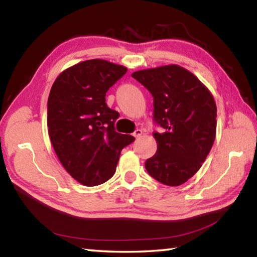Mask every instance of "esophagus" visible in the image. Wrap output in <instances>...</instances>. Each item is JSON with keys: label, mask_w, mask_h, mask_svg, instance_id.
<instances>
[{"label": "esophagus", "mask_w": 257, "mask_h": 257, "mask_svg": "<svg viewBox=\"0 0 257 257\" xmlns=\"http://www.w3.org/2000/svg\"><path fill=\"white\" fill-rule=\"evenodd\" d=\"M134 137H136V138H139V137H141L142 136V135H143V132H142V130L141 129H136V130H135V132H134Z\"/></svg>", "instance_id": "obj_1"}]
</instances>
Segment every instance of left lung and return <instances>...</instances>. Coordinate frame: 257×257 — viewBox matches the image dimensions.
Listing matches in <instances>:
<instances>
[{"instance_id":"left-lung-1","label":"left lung","mask_w":257,"mask_h":257,"mask_svg":"<svg viewBox=\"0 0 257 257\" xmlns=\"http://www.w3.org/2000/svg\"><path fill=\"white\" fill-rule=\"evenodd\" d=\"M153 96V120L163 128L154 132L158 151L147 159L151 177L167 186L186 182L202 167L216 132V105L196 76L170 64L132 75Z\"/></svg>"}]
</instances>
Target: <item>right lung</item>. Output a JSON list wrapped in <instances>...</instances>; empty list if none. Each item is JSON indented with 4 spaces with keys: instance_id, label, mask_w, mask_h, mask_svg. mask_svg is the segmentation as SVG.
<instances>
[{
    "instance_id": "add662e5",
    "label": "right lung",
    "mask_w": 257,
    "mask_h": 257,
    "mask_svg": "<svg viewBox=\"0 0 257 257\" xmlns=\"http://www.w3.org/2000/svg\"><path fill=\"white\" fill-rule=\"evenodd\" d=\"M127 68L105 60H87L61 72L47 101V127L61 164L73 179L97 186L114 175L120 152L135 141L115 132L119 113L105 95Z\"/></svg>"
}]
</instances>
